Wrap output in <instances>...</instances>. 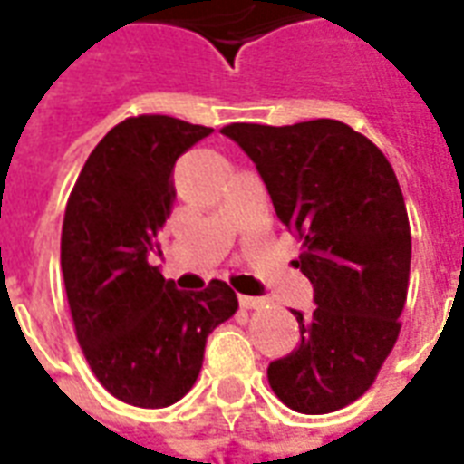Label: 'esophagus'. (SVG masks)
I'll return each instance as SVG.
<instances>
[{
    "label": "esophagus",
    "instance_id": "esophagus-1",
    "mask_svg": "<svg viewBox=\"0 0 464 464\" xmlns=\"http://www.w3.org/2000/svg\"><path fill=\"white\" fill-rule=\"evenodd\" d=\"M241 305H243V308H248V311H253V308H263V305H266V298H253V295H241Z\"/></svg>",
    "mask_w": 464,
    "mask_h": 464
}]
</instances>
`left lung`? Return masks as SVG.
Returning a JSON list of instances; mask_svg holds the SVG:
<instances>
[{
	"instance_id": "obj_1",
	"label": "left lung",
	"mask_w": 464,
	"mask_h": 464,
	"mask_svg": "<svg viewBox=\"0 0 464 464\" xmlns=\"http://www.w3.org/2000/svg\"><path fill=\"white\" fill-rule=\"evenodd\" d=\"M281 223L301 241L295 268L315 311H293L301 345L268 365L281 402L303 415L345 408L375 382L408 301L410 221L398 176L368 136L335 119L228 123Z\"/></svg>"
}]
</instances>
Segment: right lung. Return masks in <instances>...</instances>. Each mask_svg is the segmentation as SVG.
<instances>
[{
    "label": "right lung",
    "instance_id": "right-lung-1",
    "mask_svg": "<svg viewBox=\"0 0 464 464\" xmlns=\"http://www.w3.org/2000/svg\"><path fill=\"white\" fill-rule=\"evenodd\" d=\"M211 131L161 114L116 123L66 201L62 273L76 341L96 380L136 408L181 400L206 338L238 311L228 283L183 293L149 263L176 198L173 163Z\"/></svg>",
    "mask_w": 464,
    "mask_h": 464
}]
</instances>
